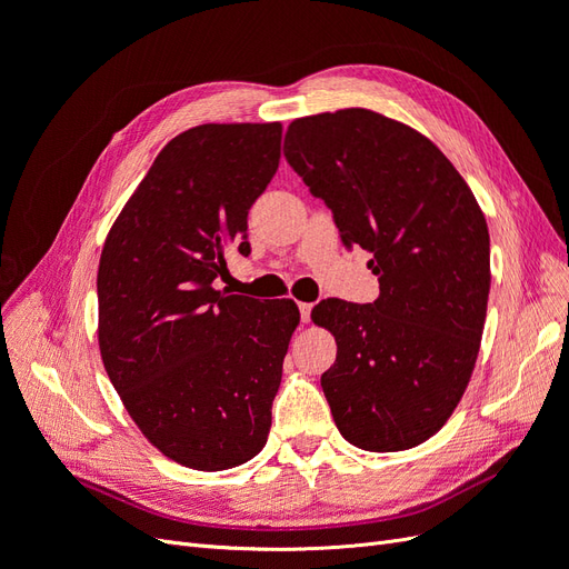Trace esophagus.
<instances>
[{
	"mask_svg": "<svg viewBox=\"0 0 569 569\" xmlns=\"http://www.w3.org/2000/svg\"><path fill=\"white\" fill-rule=\"evenodd\" d=\"M311 308H313V303H299V313H301V320L303 322H308V320H311Z\"/></svg>",
	"mask_w": 569,
	"mask_h": 569,
	"instance_id": "obj_1",
	"label": "esophagus"
}]
</instances>
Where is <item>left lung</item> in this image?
<instances>
[{"instance_id": "1", "label": "left lung", "mask_w": 569, "mask_h": 569, "mask_svg": "<svg viewBox=\"0 0 569 569\" xmlns=\"http://www.w3.org/2000/svg\"><path fill=\"white\" fill-rule=\"evenodd\" d=\"M284 157L380 280L372 303L322 299L311 311L337 341L320 377L335 425L363 451L412 449L453 416L477 363L487 218L432 140L370 109L291 120Z\"/></svg>"}]
</instances>
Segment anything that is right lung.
<instances>
[{
    "mask_svg": "<svg viewBox=\"0 0 569 569\" xmlns=\"http://www.w3.org/2000/svg\"><path fill=\"white\" fill-rule=\"evenodd\" d=\"M282 123H206L173 137L111 226L99 258V353L147 441L184 468L261 453L301 320L291 299L216 289L280 166Z\"/></svg>",
    "mask_w": 569,
    "mask_h": 569,
    "instance_id": "1",
    "label": "right lung"
}]
</instances>
